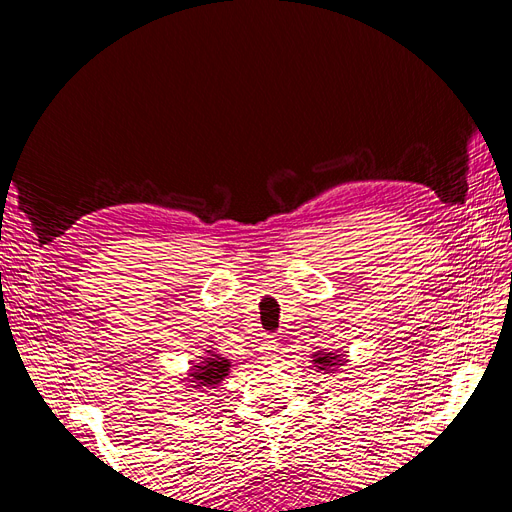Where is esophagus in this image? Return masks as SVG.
<instances>
[{"label": "esophagus", "mask_w": 512, "mask_h": 512, "mask_svg": "<svg viewBox=\"0 0 512 512\" xmlns=\"http://www.w3.org/2000/svg\"><path fill=\"white\" fill-rule=\"evenodd\" d=\"M265 350H267L269 359H275V356H277V339L273 335L265 337Z\"/></svg>", "instance_id": "1"}]
</instances>
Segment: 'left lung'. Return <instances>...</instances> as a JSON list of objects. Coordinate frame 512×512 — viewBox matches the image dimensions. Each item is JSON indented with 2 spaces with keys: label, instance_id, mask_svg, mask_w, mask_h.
Here are the masks:
<instances>
[{
  "label": "left lung",
  "instance_id": "left-lung-1",
  "mask_svg": "<svg viewBox=\"0 0 512 512\" xmlns=\"http://www.w3.org/2000/svg\"><path fill=\"white\" fill-rule=\"evenodd\" d=\"M335 365H342V354H333V352L314 354V367H318L320 371H331V374H333Z\"/></svg>",
  "mask_w": 512,
  "mask_h": 512
}]
</instances>
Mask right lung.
I'll list each match as a JSON object with an SVG mask.
<instances>
[{"label": "right lung", "mask_w": 512, "mask_h": 512, "mask_svg": "<svg viewBox=\"0 0 512 512\" xmlns=\"http://www.w3.org/2000/svg\"><path fill=\"white\" fill-rule=\"evenodd\" d=\"M200 363H196L190 369V376L194 382V389H200V386H209V389H215L230 371V361L226 356L207 350V356H200Z\"/></svg>", "instance_id": "right-lung-1"}]
</instances>
